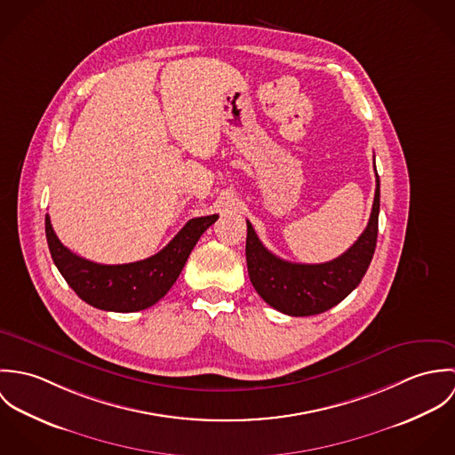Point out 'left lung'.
Here are the masks:
<instances>
[{
    "label": "left lung",
    "instance_id": "left-lung-1",
    "mask_svg": "<svg viewBox=\"0 0 455 455\" xmlns=\"http://www.w3.org/2000/svg\"><path fill=\"white\" fill-rule=\"evenodd\" d=\"M379 212L380 179L377 173L375 199L366 229L347 252L321 264H301L276 258L260 243L252 224L247 220L245 254L254 289L269 307L292 317L317 315L336 307L361 283L373 259Z\"/></svg>",
    "mask_w": 455,
    "mask_h": 455
}]
</instances>
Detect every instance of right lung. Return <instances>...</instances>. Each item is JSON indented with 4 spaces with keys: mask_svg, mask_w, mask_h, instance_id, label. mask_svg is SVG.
<instances>
[{
    "mask_svg": "<svg viewBox=\"0 0 455 455\" xmlns=\"http://www.w3.org/2000/svg\"><path fill=\"white\" fill-rule=\"evenodd\" d=\"M219 219H191L156 256L128 264H98L73 254L56 236L45 215V235L54 264L80 299L105 312H140L156 305L177 282L199 236Z\"/></svg>",
    "mask_w": 455,
    "mask_h": 455,
    "instance_id": "1",
    "label": "right lung"
}]
</instances>
